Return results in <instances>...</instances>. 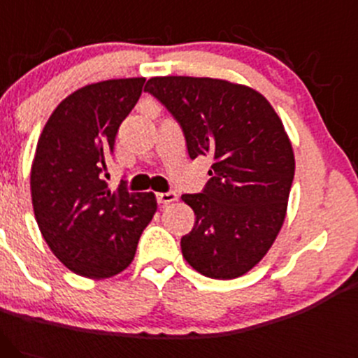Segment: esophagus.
Returning <instances> with one entry per match:
<instances>
[{
  "mask_svg": "<svg viewBox=\"0 0 358 358\" xmlns=\"http://www.w3.org/2000/svg\"><path fill=\"white\" fill-rule=\"evenodd\" d=\"M155 198H157L159 204H169V203H174V201L178 199V194H176L174 191L157 192V194H155Z\"/></svg>",
  "mask_w": 358,
  "mask_h": 358,
  "instance_id": "obj_1",
  "label": "esophagus"
}]
</instances>
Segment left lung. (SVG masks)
I'll use <instances>...</instances> for the list:
<instances>
[{"label":"left lung","instance_id":"left-lung-1","mask_svg":"<svg viewBox=\"0 0 358 358\" xmlns=\"http://www.w3.org/2000/svg\"><path fill=\"white\" fill-rule=\"evenodd\" d=\"M145 91L182 128L191 159L210 155L203 192L182 194L196 215L184 259L211 279H235L262 260L286 218L294 154L260 92L223 79L152 78Z\"/></svg>","mask_w":358,"mask_h":358}]
</instances>
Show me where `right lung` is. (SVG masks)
I'll return each instance as SVG.
<instances>
[{
    "label": "right lung",
    "instance_id": "1",
    "mask_svg": "<svg viewBox=\"0 0 358 358\" xmlns=\"http://www.w3.org/2000/svg\"><path fill=\"white\" fill-rule=\"evenodd\" d=\"M145 79L84 86L59 104L43 127L30 189L43 240L74 274L106 279L130 266L140 235L154 218V192H116L104 180L118 128Z\"/></svg>",
    "mask_w": 358,
    "mask_h": 358
}]
</instances>
